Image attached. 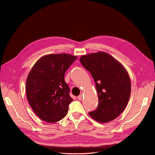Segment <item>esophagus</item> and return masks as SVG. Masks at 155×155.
<instances>
[{
	"instance_id": "esophagus-1",
	"label": "esophagus",
	"mask_w": 155,
	"mask_h": 155,
	"mask_svg": "<svg viewBox=\"0 0 155 155\" xmlns=\"http://www.w3.org/2000/svg\"><path fill=\"white\" fill-rule=\"evenodd\" d=\"M78 100H80V101H81V100H82V98H83V94H80L78 96Z\"/></svg>"
}]
</instances>
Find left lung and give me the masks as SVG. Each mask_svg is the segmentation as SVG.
I'll use <instances>...</instances> for the list:
<instances>
[{
    "label": "left lung",
    "instance_id": "obj_1",
    "mask_svg": "<svg viewBox=\"0 0 155 155\" xmlns=\"http://www.w3.org/2000/svg\"><path fill=\"white\" fill-rule=\"evenodd\" d=\"M80 61L91 74L99 99L97 107L89 112L90 116L101 123L115 119L130 98L131 83L128 72L120 62L104 52L82 55Z\"/></svg>",
    "mask_w": 155,
    "mask_h": 155
}]
</instances>
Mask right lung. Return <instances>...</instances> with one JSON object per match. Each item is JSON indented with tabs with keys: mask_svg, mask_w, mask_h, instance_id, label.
<instances>
[{
	"mask_svg": "<svg viewBox=\"0 0 155 155\" xmlns=\"http://www.w3.org/2000/svg\"><path fill=\"white\" fill-rule=\"evenodd\" d=\"M77 57L67 54H49L41 58L28 75L26 93L35 113L49 123L62 119L73 101L64 75Z\"/></svg>",
	"mask_w": 155,
	"mask_h": 155,
	"instance_id": "obj_1",
	"label": "right lung"
}]
</instances>
